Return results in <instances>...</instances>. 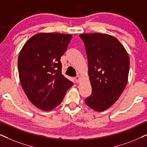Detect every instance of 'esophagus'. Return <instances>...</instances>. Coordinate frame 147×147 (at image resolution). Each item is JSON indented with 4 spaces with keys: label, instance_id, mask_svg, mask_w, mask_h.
<instances>
[{
    "label": "esophagus",
    "instance_id": "1",
    "mask_svg": "<svg viewBox=\"0 0 147 147\" xmlns=\"http://www.w3.org/2000/svg\"><path fill=\"white\" fill-rule=\"evenodd\" d=\"M75 80L77 83H79V82H80V80H81V78H80V76L78 75L76 77H75Z\"/></svg>",
    "mask_w": 147,
    "mask_h": 147
}]
</instances>
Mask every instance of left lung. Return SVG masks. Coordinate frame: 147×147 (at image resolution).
I'll return each instance as SVG.
<instances>
[{
	"instance_id": "obj_1",
	"label": "left lung",
	"mask_w": 147,
	"mask_h": 147,
	"mask_svg": "<svg viewBox=\"0 0 147 147\" xmlns=\"http://www.w3.org/2000/svg\"><path fill=\"white\" fill-rule=\"evenodd\" d=\"M88 61L92 92L87 105L104 111L115 103L128 82L130 59L127 51L113 36L103 33L81 34Z\"/></svg>"
}]
</instances>
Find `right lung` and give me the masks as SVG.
<instances>
[{
	"mask_svg": "<svg viewBox=\"0 0 147 147\" xmlns=\"http://www.w3.org/2000/svg\"><path fill=\"white\" fill-rule=\"evenodd\" d=\"M72 36L57 33H41L25 43L18 58L21 86L36 107L49 111L61 104L74 83L61 74V57Z\"/></svg>",
	"mask_w": 147,
	"mask_h": 147,
	"instance_id": "right-lung-1",
	"label": "right lung"
}]
</instances>
